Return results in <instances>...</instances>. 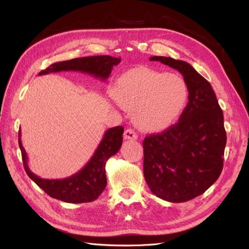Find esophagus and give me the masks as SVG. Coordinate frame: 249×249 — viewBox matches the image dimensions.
Masks as SVG:
<instances>
[{"label": "esophagus", "mask_w": 249, "mask_h": 249, "mask_svg": "<svg viewBox=\"0 0 249 249\" xmlns=\"http://www.w3.org/2000/svg\"><path fill=\"white\" fill-rule=\"evenodd\" d=\"M124 138L126 139V140H136L138 138V136H137V134L135 133L133 130L127 129L124 133Z\"/></svg>", "instance_id": "34e87169"}]
</instances>
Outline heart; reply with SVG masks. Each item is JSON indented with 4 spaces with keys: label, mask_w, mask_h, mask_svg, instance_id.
I'll return each mask as SVG.
<instances>
[{
    "label": "heart",
    "mask_w": 249,
    "mask_h": 249,
    "mask_svg": "<svg viewBox=\"0 0 249 249\" xmlns=\"http://www.w3.org/2000/svg\"><path fill=\"white\" fill-rule=\"evenodd\" d=\"M111 94L123 108L132 111L134 123L140 130L159 132L182 114L188 89L177 73L136 67L116 80Z\"/></svg>",
    "instance_id": "obj_1"
}]
</instances>
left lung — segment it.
<instances>
[{
  "label": "left lung",
  "instance_id": "obj_1",
  "mask_svg": "<svg viewBox=\"0 0 249 249\" xmlns=\"http://www.w3.org/2000/svg\"><path fill=\"white\" fill-rule=\"evenodd\" d=\"M182 73L188 104L173 124L143 141V173L156 196L170 202L195 198L212 186L223 167L227 144L222 110L210 83L182 60L154 56Z\"/></svg>",
  "mask_w": 249,
  "mask_h": 249
}]
</instances>
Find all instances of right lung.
Here are the masks:
<instances>
[{
  "mask_svg": "<svg viewBox=\"0 0 249 249\" xmlns=\"http://www.w3.org/2000/svg\"><path fill=\"white\" fill-rule=\"evenodd\" d=\"M120 60V57L114 58L111 56L76 58L52 64L47 70L40 71L39 76L51 72L72 71L88 73L96 79L106 81L110 76L113 66L117 65ZM123 134L124 127L122 125L107 130L91 159L85 166L71 177L58 179L41 178L30 170L28 156L20 140V131L18 132V144L27 175L44 192L53 198L65 202L82 203L95 200L106 188V162L122 147Z\"/></svg>",
  "mask_w": 249,
  "mask_h": 249,
  "instance_id": "obj_1",
  "label": "right lung"
}]
</instances>
